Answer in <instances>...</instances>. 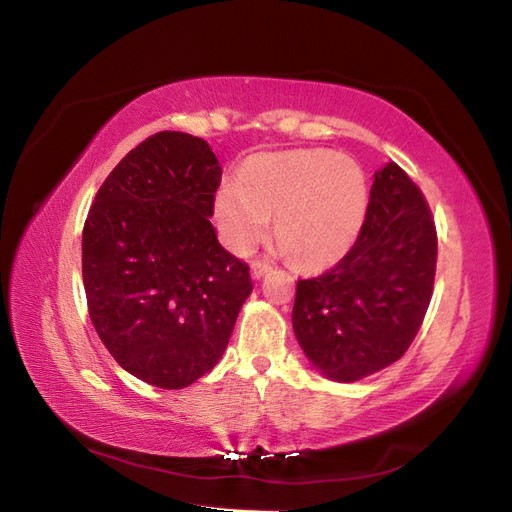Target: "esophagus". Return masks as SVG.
Returning a JSON list of instances; mask_svg holds the SVG:
<instances>
[{
  "instance_id": "1",
  "label": "esophagus",
  "mask_w": 512,
  "mask_h": 512,
  "mask_svg": "<svg viewBox=\"0 0 512 512\" xmlns=\"http://www.w3.org/2000/svg\"><path fill=\"white\" fill-rule=\"evenodd\" d=\"M270 270H272L270 263H266V261H255L253 266H251V276H253V280H261Z\"/></svg>"
}]
</instances>
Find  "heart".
Segmentation results:
<instances>
[{
    "label": "heart",
    "mask_w": 512,
    "mask_h": 512,
    "mask_svg": "<svg viewBox=\"0 0 512 512\" xmlns=\"http://www.w3.org/2000/svg\"><path fill=\"white\" fill-rule=\"evenodd\" d=\"M368 180L332 151L257 155L214 197V219L229 251L249 253L276 214L283 251L306 268H329L349 255L368 217Z\"/></svg>",
    "instance_id": "1"
}]
</instances>
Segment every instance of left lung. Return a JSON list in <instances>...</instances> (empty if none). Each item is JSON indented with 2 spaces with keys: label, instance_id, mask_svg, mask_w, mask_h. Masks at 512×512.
<instances>
[{
  "label": "left lung",
  "instance_id": "8db88e82",
  "mask_svg": "<svg viewBox=\"0 0 512 512\" xmlns=\"http://www.w3.org/2000/svg\"><path fill=\"white\" fill-rule=\"evenodd\" d=\"M436 255V227L419 187L387 163L374 174L368 217L349 255L298 280L291 321L312 368L355 383L398 361L430 306Z\"/></svg>",
  "mask_w": 512,
  "mask_h": 512
}]
</instances>
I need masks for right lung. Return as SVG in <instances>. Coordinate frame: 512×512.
Wrapping results in <instances>:
<instances>
[{
  "mask_svg": "<svg viewBox=\"0 0 512 512\" xmlns=\"http://www.w3.org/2000/svg\"><path fill=\"white\" fill-rule=\"evenodd\" d=\"M221 174L206 140L159 131L110 172L82 229L95 332L153 387L183 389L217 366L253 291L210 223Z\"/></svg>",
  "mask_w": 512,
  "mask_h": 512,
  "instance_id": "obj_1",
  "label": "right lung"
}]
</instances>
